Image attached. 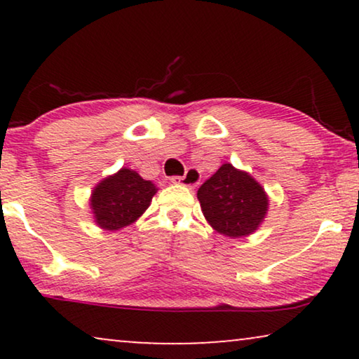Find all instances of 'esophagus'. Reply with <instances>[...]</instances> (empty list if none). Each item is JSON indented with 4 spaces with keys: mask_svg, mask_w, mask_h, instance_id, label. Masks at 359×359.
Masks as SVG:
<instances>
[{
    "mask_svg": "<svg viewBox=\"0 0 359 359\" xmlns=\"http://www.w3.org/2000/svg\"><path fill=\"white\" fill-rule=\"evenodd\" d=\"M170 181L173 184H183L188 186V188H194V186L199 183V171L191 168L184 176H173V178H170Z\"/></svg>",
    "mask_w": 359,
    "mask_h": 359,
    "instance_id": "1",
    "label": "esophagus"
}]
</instances>
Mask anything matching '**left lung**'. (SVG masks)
I'll use <instances>...</instances> for the list:
<instances>
[{
  "label": "left lung",
  "mask_w": 359,
  "mask_h": 359,
  "mask_svg": "<svg viewBox=\"0 0 359 359\" xmlns=\"http://www.w3.org/2000/svg\"><path fill=\"white\" fill-rule=\"evenodd\" d=\"M205 220L215 232L230 238L257 232L268 214L266 191L247 171L224 163L198 189Z\"/></svg>",
  "instance_id": "left-lung-1"
}]
</instances>
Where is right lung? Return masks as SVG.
<instances>
[{
  "label": "right lung",
  "mask_w": 359,
  "mask_h": 359,
  "mask_svg": "<svg viewBox=\"0 0 359 359\" xmlns=\"http://www.w3.org/2000/svg\"><path fill=\"white\" fill-rule=\"evenodd\" d=\"M158 188L135 170L122 166L106 176L91 191L90 209L95 224L102 230H121L134 224L149 209Z\"/></svg>",
  "instance_id": "1"
}]
</instances>
